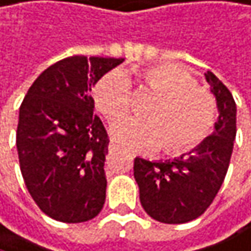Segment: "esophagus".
Returning a JSON list of instances; mask_svg holds the SVG:
<instances>
[{"mask_svg": "<svg viewBox=\"0 0 251 251\" xmlns=\"http://www.w3.org/2000/svg\"><path fill=\"white\" fill-rule=\"evenodd\" d=\"M119 150H120V147H119L117 144L110 143V146H108V151H110V153H116V151H119Z\"/></svg>", "mask_w": 251, "mask_h": 251, "instance_id": "34e87169", "label": "esophagus"}]
</instances>
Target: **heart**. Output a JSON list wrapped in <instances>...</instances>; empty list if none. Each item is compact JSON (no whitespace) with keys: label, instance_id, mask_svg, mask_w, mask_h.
<instances>
[{"label":"heart","instance_id":"b5f03b06","mask_svg":"<svg viewBox=\"0 0 251 251\" xmlns=\"http://www.w3.org/2000/svg\"><path fill=\"white\" fill-rule=\"evenodd\" d=\"M134 73L156 98L146 110L147 117L116 122L113 137L132 150H156L165 146L168 154H183L200 147L213 132L217 119L213 94L176 64H156ZM94 100L108 120L125 116L134 101L131 80L122 71L107 73L94 87Z\"/></svg>","mask_w":251,"mask_h":251}]
</instances>
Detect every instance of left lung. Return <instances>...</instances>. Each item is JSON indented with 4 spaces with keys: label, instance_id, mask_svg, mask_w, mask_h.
Segmentation results:
<instances>
[{
    "label": "left lung",
    "instance_id": "obj_1",
    "mask_svg": "<svg viewBox=\"0 0 251 251\" xmlns=\"http://www.w3.org/2000/svg\"><path fill=\"white\" fill-rule=\"evenodd\" d=\"M205 78L219 108L214 134L187 156L171 162L134 160L141 205L157 222L180 225L204 214L227 173L237 135V105L229 89L211 71L205 73Z\"/></svg>",
    "mask_w": 251,
    "mask_h": 251
}]
</instances>
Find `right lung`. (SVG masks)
Wrapping results in <instances>:
<instances>
[{
	"mask_svg": "<svg viewBox=\"0 0 251 251\" xmlns=\"http://www.w3.org/2000/svg\"><path fill=\"white\" fill-rule=\"evenodd\" d=\"M123 58L70 56L44 70L19 110L16 146L24 181L49 217L87 222L105 202L108 135L94 114L95 83Z\"/></svg>",
	"mask_w": 251,
	"mask_h": 251,
	"instance_id": "add662e5",
	"label": "right lung"
}]
</instances>
